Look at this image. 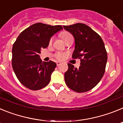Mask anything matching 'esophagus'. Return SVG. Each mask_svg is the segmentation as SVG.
<instances>
[{
  "label": "esophagus",
  "instance_id": "esophagus-1",
  "mask_svg": "<svg viewBox=\"0 0 123 123\" xmlns=\"http://www.w3.org/2000/svg\"><path fill=\"white\" fill-rule=\"evenodd\" d=\"M56 63L57 66H59V65H60L62 64V62H56Z\"/></svg>",
  "mask_w": 123,
  "mask_h": 123
}]
</instances>
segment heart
<instances>
[{"mask_svg": "<svg viewBox=\"0 0 123 123\" xmlns=\"http://www.w3.org/2000/svg\"><path fill=\"white\" fill-rule=\"evenodd\" d=\"M60 36L62 37V38L63 39V40L64 41V42L68 40V39H70V38H73L72 35L71 34L69 33L68 32H63L60 34ZM52 42V38H51L50 39L49 43L51 44ZM55 57H56L57 59L58 60H62L63 59L64 57H65V54H63V53H61V52H58L56 53V55H55Z\"/></svg>", "mask_w": 123, "mask_h": 123, "instance_id": "heart-1", "label": "heart"}]
</instances>
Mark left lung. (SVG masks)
Segmentation results:
<instances>
[{
	"mask_svg": "<svg viewBox=\"0 0 123 123\" xmlns=\"http://www.w3.org/2000/svg\"><path fill=\"white\" fill-rule=\"evenodd\" d=\"M63 28L74 37L73 58L81 60L79 68L68 64L65 82L75 92H87L100 82L105 73L107 62L105 44L98 34L85 24L76 23Z\"/></svg>",
	"mask_w": 123,
	"mask_h": 123,
	"instance_id": "8db88e82",
	"label": "left lung"
}]
</instances>
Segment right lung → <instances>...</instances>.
<instances>
[{
  "label": "right lung",
  "instance_id": "obj_1",
  "mask_svg": "<svg viewBox=\"0 0 123 123\" xmlns=\"http://www.w3.org/2000/svg\"><path fill=\"white\" fill-rule=\"evenodd\" d=\"M62 29L61 25L35 23L21 32L13 45V69L19 82L29 89H41L50 82L56 64L42 62L39 54L48 47L51 37Z\"/></svg>",
  "mask_w": 123,
  "mask_h": 123
}]
</instances>
